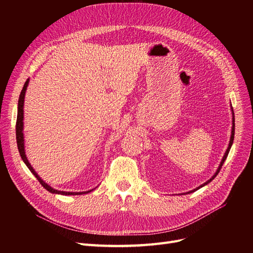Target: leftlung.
I'll list each match as a JSON object with an SVG mask.
<instances>
[{
  "instance_id": "8db88e82",
  "label": "left lung",
  "mask_w": 253,
  "mask_h": 253,
  "mask_svg": "<svg viewBox=\"0 0 253 253\" xmlns=\"http://www.w3.org/2000/svg\"><path fill=\"white\" fill-rule=\"evenodd\" d=\"M231 111H232V129H231V136H230V141H229V144H228V148H227V150H226V152H225V154H224V156H223V158H221V162H220V164H219V166H218V168H217V170H216V172L213 174V176L212 177L210 178V179H208L207 180L206 182H204L203 185H201L200 187H197L196 189H194V190H191V191H189V192H186V193H183V194H189V193H192V192H194V191H196V190H198V189H201L202 187H204V186H206V185H208V183L210 182V181H212L214 178L216 177V175L218 174V172H219V170H220V168H221V166H223V164L225 163V160H226V158H227V156H228V154H229V151H230V149H231V145H232V143H233V139H234V113H233V109H232V106H231Z\"/></svg>"
}]
</instances>
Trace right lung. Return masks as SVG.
I'll use <instances>...</instances> for the list:
<instances>
[{"label": "right lung", "mask_w": 253, "mask_h": 253, "mask_svg": "<svg viewBox=\"0 0 253 253\" xmlns=\"http://www.w3.org/2000/svg\"><path fill=\"white\" fill-rule=\"evenodd\" d=\"M29 83V79L26 80L24 86H23L21 94H20V98H19V102H18V116H17V126H16V136H17V143H18V149H19V153L21 155V158L24 164L27 166L28 169L30 170L35 176L36 178L40 181L41 185L46 189L48 192L52 193V194H61V195H82V194H86L89 193L90 191H93L94 189L88 190V191H83V192H66V191H59L53 189L52 187H50L48 183L45 182L38 173L35 171L34 168L32 167V165L29 164L28 159L26 157V153H25V142H24V133H23V129H24V99H25V93L26 89L28 86Z\"/></svg>", "instance_id": "add662e5"}]
</instances>
